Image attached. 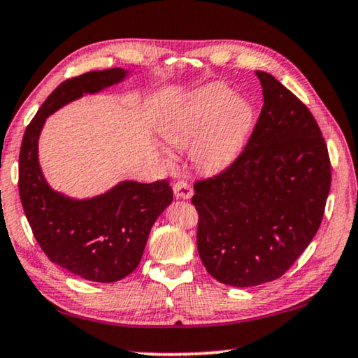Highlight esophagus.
Instances as JSON below:
<instances>
[{"label":"esophagus","mask_w":358,"mask_h":358,"mask_svg":"<svg viewBox=\"0 0 358 358\" xmlns=\"http://www.w3.org/2000/svg\"><path fill=\"white\" fill-rule=\"evenodd\" d=\"M173 192L177 197H181V199H189L192 196V186L185 180H178L173 183Z\"/></svg>","instance_id":"esophagus-1"}]
</instances>
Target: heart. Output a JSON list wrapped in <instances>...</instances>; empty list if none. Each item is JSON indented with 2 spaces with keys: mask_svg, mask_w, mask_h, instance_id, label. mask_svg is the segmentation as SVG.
Masks as SVG:
<instances>
[{
  "mask_svg": "<svg viewBox=\"0 0 358 358\" xmlns=\"http://www.w3.org/2000/svg\"><path fill=\"white\" fill-rule=\"evenodd\" d=\"M255 108L224 84H208L183 100L161 124L162 137L177 150H189L197 169L213 173L229 167L245 146Z\"/></svg>",
  "mask_w": 358,
  "mask_h": 358,
  "instance_id": "obj_1",
  "label": "heart"
}]
</instances>
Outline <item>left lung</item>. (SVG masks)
Here are the masks:
<instances>
[{
  "instance_id": "left-lung-1",
  "label": "left lung",
  "mask_w": 358,
  "mask_h": 358,
  "mask_svg": "<svg viewBox=\"0 0 358 358\" xmlns=\"http://www.w3.org/2000/svg\"><path fill=\"white\" fill-rule=\"evenodd\" d=\"M264 105L229 167L197 180V250L207 272L232 287L275 280L319 231L331 185L320 127L296 95L257 71Z\"/></svg>"
}]
</instances>
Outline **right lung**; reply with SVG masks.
Returning <instances> with one entry per match:
<instances>
[{
	"label": "right lung",
	"mask_w": 358,
	"mask_h": 358,
	"mask_svg": "<svg viewBox=\"0 0 358 358\" xmlns=\"http://www.w3.org/2000/svg\"><path fill=\"white\" fill-rule=\"evenodd\" d=\"M122 68L66 79L28 124L19 156V194L33 236L46 257L92 282H116L137 268L151 226L173 199L167 180L122 181L94 199L76 201L49 188L38 162V138L49 115L68 101L124 79Z\"/></svg>",
	"instance_id": "right-lung-1"
}]
</instances>
